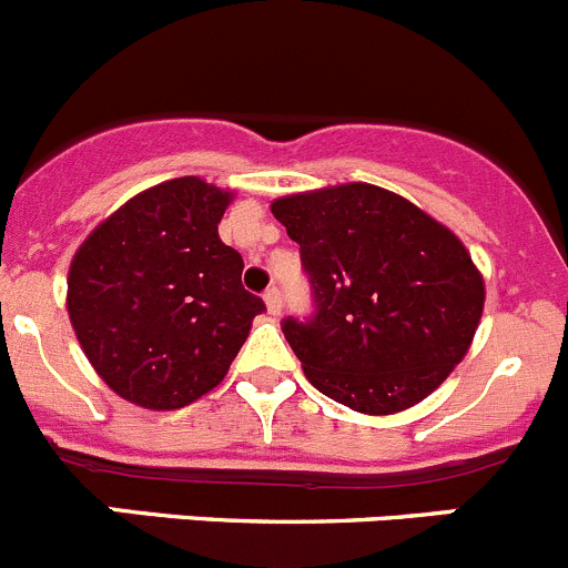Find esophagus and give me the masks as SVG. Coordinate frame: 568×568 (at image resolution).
I'll use <instances>...</instances> for the list:
<instances>
[{
  "label": "esophagus",
  "mask_w": 568,
  "mask_h": 568,
  "mask_svg": "<svg viewBox=\"0 0 568 568\" xmlns=\"http://www.w3.org/2000/svg\"><path fill=\"white\" fill-rule=\"evenodd\" d=\"M264 306H267V315H273V317H278L281 315V293L278 290H267V293H264Z\"/></svg>",
  "instance_id": "esophagus-1"
}]
</instances>
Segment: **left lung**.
Masks as SVG:
<instances>
[{
    "label": "left lung",
    "mask_w": 568,
    "mask_h": 568,
    "mask_svg": "<svg viewBox=\"0 0 568 568\" xmlns=\"http://www.w3.org/2000/svg\"><path fill=\"white\" fill-rule=\"evenodd\" d=\"M315 290L310 321L281 332L306 379L365 415L424 402L471 348L485 281L471 253L407 197L339 183L273 200Z\"/></svg>",
    "instance_id": "obj_1"
}]
</instances>
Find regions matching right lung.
Returning <instances> with one entry per match:
<instances>
[{
	"instance_id": "1",
	"label": "right lung",
	"mask_w": 568,
	"mask_h": 568,
	"mask_svg": "<svg viewBox=\"0 0 568 568\" xmlns=\"http://www.w3.org/2000/svg\"><path fill=\"white\" fill-rule=\"evenodd\" d=\"M231 200L197 175L172 178L102 220L69 264L80 348L136 407L181 409L214 390L264 312L217 234Z\"/></svg>"
}]
</instances>
